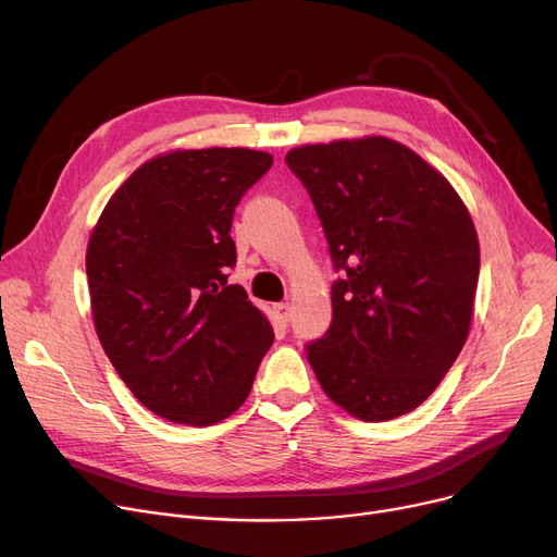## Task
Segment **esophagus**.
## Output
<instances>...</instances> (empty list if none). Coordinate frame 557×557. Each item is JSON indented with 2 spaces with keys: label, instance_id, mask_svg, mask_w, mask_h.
<instances>
[{
  "label": "esophagus",
  "instance_id": "esophagus-1",
  "mask_svg": "<svg viewBox=\"0 0 557 557\" xmlns=\"http://www.w3.org/2000/svg\"><path fill=\"white\" fill-rule=\"evenodd\" d=\"M273 315H275V320H277V323H280L282 327H286L288 320H290V307H288V302L273 305Z\"/></svg>",
  "mask_w": 557,
  "mask_h": 557
}]
</instances>
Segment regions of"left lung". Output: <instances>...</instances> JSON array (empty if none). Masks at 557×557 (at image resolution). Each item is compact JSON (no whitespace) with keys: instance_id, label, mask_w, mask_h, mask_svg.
<instances>
[{"instance_id":"8db88e82","label":"left lung","mask_w":557,"mask_h":557,"mask_svg":"<svg viewBox=\"0 0 557 557\" xmlns=\"http://www.w3.org/2000/svg\"><path fill=\"white\" fill-rule=\"evenodd\" d=\"M323 223L332 325L307 343L320 386L349 416L411 413L443 382L472 325L479 239L460 196L388 137L286 153Z\"/></svg>"}]
</instances>
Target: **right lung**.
<instances>
[{
	"mask_svg": "<svg viewBox=\"0 0 557 557\" xmlns=\"http://www.w3.org/2000/svg\"><path fill=\"white\" fill-rule=\"evenodd\" d=\"M273 166L250 149L173 151L114 191L85 255L97 336L116 374L156 416L191 426L246 401L273 327L244 286L234 208Z\"/></svg>",
	"mask_w": 557,
	"mask_h": 557,
	"instance_id": "1",
	"label": "right lung"
}]
</instances>
